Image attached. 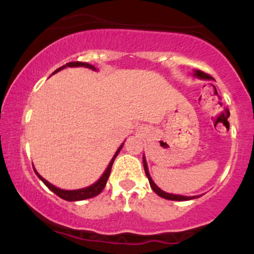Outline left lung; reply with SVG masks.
Here are the masks:
<instances>
[{
    "label": "left lung",
    "mask_w": 254,
    "mask_h": 254,
    "mask_svg": "<svg viewBox=\"0 0 254 254\" xmlns=\"http://www.w3.org/2000/svg\"><path fill=\"white\" fill-rule=\"evenodd\" d=\"M194 76H197V77H199V78H204V80H210V78H211L210 75L205 74V72L202 71V70H196V71H194ZM143 166H144L145 176H147L148 180H149V184H150L151 189H153V191L155 192L156 194H159L160 197L166 198V199H170V200H190V199H193V198H196V196L186 197V196H180V194L167 193V192L162 191L161 189L157 188V186L155 185V183H154L153 179H151V177H150V174H149V171H148V166H147V162H145L144 156H143Z\"/></svg>",
    "instance_id": "1"
}]
</instances>
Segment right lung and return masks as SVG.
Here are the masks:
<instances>
[{
  "mask_svg": "<svg viewBox=\"0 0 254 254\" xmlns=\"http://www.w3.org/2000/svg\"><path fill=\"white\" fill-rule=\"evenodd\" d=\"M66 66H84V68H89V69H92V70H97V69H95V66L92 65V64L82 63V62H70V63H66L65 65L61 66V68H58L57 70L55 71V72L62 70V69L66 68ZM55 72H54V74H55ZM123 144H124V143H123ZM123 144H122L121 147H119L118 149H117V151H116V154H115V155H113L112 160H111L110 165L107 166L106 171L104 172V174H103V176H101L100 179H99L97 183L93 184V185L88 186V188L80 189V190H71V191H70V190H62V189H58V188H56V186H54V185H52V184L49 183L48 180L44 179V178H43L42 176H40V174H38V172H37L36 170H34V167H33V170H34V172H36V174L38 176V178H39V179L42 180V182H43L44 184H45V185L48 186V188L50 189V190H51L52 192H54V193H56L57 196L62 198V199H64V200H69V202H75V200L88 199V198H92V197L98 196V194L100 193V192L104 190V188H105V186H106L107 179H109V177H110L111 168H112L113 161H115V159H116V157H117L118 153H119V151H121L122 148H123Z\"/></svg>",
  "mask_w": 254,
  "mask_h": 254,
  "instance_id": "1",
  "label": "right lung"
}]
</instances>
